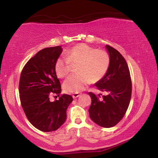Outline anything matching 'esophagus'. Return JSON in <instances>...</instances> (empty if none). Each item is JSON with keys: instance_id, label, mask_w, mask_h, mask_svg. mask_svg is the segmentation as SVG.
Wrapping results in <instances>:
<instances>
[{"instance_id": "obj_1", "label": "esophagus", "mask_w": 158, "mask_h": 158, "mask_svg": "<svg viewBox=\"0 0 158 158\" xmlns=\"http://www.w3.org/2000/svg\"><path fill=\"white\" fill-rule=\"evenodd\" d=\"M80 95H81V94H80L79 93H74V94L73 95V98H77L79 97Z\"/></svg>"}]
</instances>
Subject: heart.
<instances>
[{
    "label": "heart",
    "instance_id": "1",
    "mask_svg": "<svg viewBox=\"0 0 158 158\" xmlns=\"http://www.w3.org/2000/svg\"><path fill=\"white\" fill-rule=\"evenodd\" d=\"M70 63L78 64V73L65 80L63 89L68 93H75L84 90L92 81H98L105 77L110 64V58L105 51L85 44H78L56 61L55 72L59 78H64L69 73Z\"/></svg>",
    "mask_w": 158,
    "mask_h": 158
}]
</instances>
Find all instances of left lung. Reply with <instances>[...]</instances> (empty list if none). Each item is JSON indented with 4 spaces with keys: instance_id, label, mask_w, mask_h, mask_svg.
Segmentation results:
<instances>
[{
    "instance_id": "1",
    "label": "left lung",
    "mask_w": 158,
    "mask_h": 158,
    "mask_svg": "<svg viewBox=\"0 0 158 158\" xmlns=\"http://www.w3.org/2000/svg\"><path fill=\"white\" fill-rule=\"evenodd\" d=\"M105 48L110 58V64L105 77L95 85L101 91L108 94L100 98V94L89 93L92 102L89 111L93 122L108 128L116 125L124 116L131 99L132 82L123 56L109 45Z\"/></svg>"
}]
</instances>
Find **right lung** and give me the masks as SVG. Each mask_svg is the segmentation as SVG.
<instances>
[{"mask_svg":"<svg viewBox=\"0 0 158 158\" xmlns=\"http://www.w3.org/2000/svg\"><path fill=\"white\" fill-rule=\"evenodd\" d=\"M63 52L60 46L39 51L23 67L19 81L21 106L31 123L42 132L58 130L67 118V109L73 98L63 94L51 102L49 96L61 93L55 72L56 61Z\"/></svg>","mask_w":158,"mask_h":158,"instance_id":"add662e5","label":"right lung"}]
</instances>
